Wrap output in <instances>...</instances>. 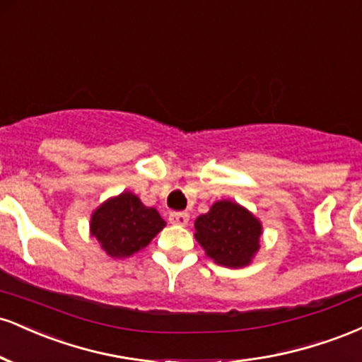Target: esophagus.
<instances>
[{"label":"esophagus","mask_w":362,"mask_h":362,"mask_svg":"<svg viewBox=\"0 0 362 362\" xmlns=\"http://www.w3.org/2000/svg\"><path fill=\"white\" fill-rule=\"evenodd\" d=\"M170 223L177 224V226H187V223H189V214H187V213L172 214V216H170Z\"/></svg>","instance_id":"1"}]
</instances>
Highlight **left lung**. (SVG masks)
<instances>
[{
    "label": "left lung",
    "instance_id": "8db88e82",
    "mask_svg": "<svg viewBox=\"0 0 362 362\" xmlns=\"http://www.w3.org/2000/svg\"><path fill=\"white\" fill-rule=\"evenodd\" d=\"M194 228L197 243L221 267H247L260 250V219L230 199L216 201L206 214L195 219Z\"/></svg>",
    "mask_w": 362,
    "mask_h": 362
}]
</instances>
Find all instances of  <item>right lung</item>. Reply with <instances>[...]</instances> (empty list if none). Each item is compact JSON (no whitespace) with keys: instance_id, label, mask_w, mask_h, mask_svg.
<instances>
[{"instance_id":"add662e5","label":"right lung","mask_w":362,"mask_h":362,"mask_svg":"<svg viewBox=\"0 0 362 362\" xmlns=\"http://www.w3.org/2000/svg\"><path fill=\"white\" fill-rule=\"evenodd\" d=\"M165 226L155 207L129 190L103 201L90 218V235L112 259H129L146 248Z\"/></svg>"}]
</instances>
